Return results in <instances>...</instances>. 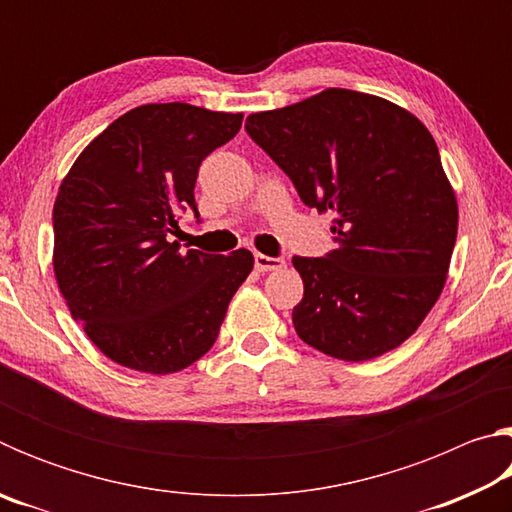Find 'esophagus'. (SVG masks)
<instances>
[{
	"instance_id": "34e87169",
	"label": "esophagus",
	"mask_w": 512,
	"mask_h": 512,
	"mask_svg": "<svg viewBox=\"0 0 512 512\" xmlns=\"http://www.w3.org/2000/svg\"><path fill=\"white\" fill-rule=\"evenodd\" d=\"M255 268H257L259 273L280 271V268H284V259H280V257H268V255L257 253V255H255Z\"/></svg>"
}]
</instances>
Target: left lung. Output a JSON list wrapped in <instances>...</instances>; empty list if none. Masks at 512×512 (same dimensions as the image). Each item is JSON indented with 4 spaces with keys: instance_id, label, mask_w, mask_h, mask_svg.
Instances as JSON below:
<instances>
[{
    "instance_id": "obj_1",
    "label": "left lung",
    "mask_w": 512,
    "mask_h": 512,
    "mask_svg": "<svg viewBox=\"0 0 512 512\" xmlns=\"http://www.w3.org/2000/svg\"><path fill=\"white\" fill-rule=\"evenodd\" d=\"M246 133L302 203L334 214L336 250L293 257L300 339L343 361L395 350L436 305L456 244V194L427 126L375 94L329 88L248 115Z\"/></svg>"
}]
</instances>
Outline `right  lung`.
I'll use <instances>...</instances> for the list:
<instances>
[{"mask_svg":"<svg viewBox=\"0 0 512 512\" xmlns=\"http://www.w3.org/2000/svg\"><path fill=\"white\" fill-rule=\"evenodd\" d=\"M241 112L146 103L85 146L54 203V271L90 341L119 366L169 375L212 348L253 253H183L201 162L239 133Z\"/></svg>","mask_w":512,"mask_h":512,"instance_id":"add662e5","label":"right lung"}]
</instances>
